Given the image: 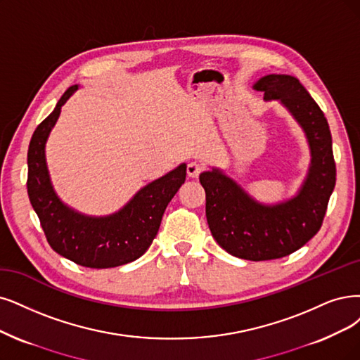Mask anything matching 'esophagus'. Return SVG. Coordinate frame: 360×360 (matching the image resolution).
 Instances as JSON below:
<instances>
[{
	"mask_svg": "<svg viewBox=\"0 0 360 360\" xmlns=\"http://www.w3.org/2000/svg\"><path fill=\"white\" fill-rule=\"evenodd\" d=\"M202 170H203L202 165L197 163V162H191V163H188V166H187V173H188L190 178H197L198 175H200Z\"/></svg>",
	"mask_w": 360,
	"mask_h": 360,
	"instance_id": "obj_1",
	"label": "esophagus"
}]
</instances>
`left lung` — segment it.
<instances>
[{
    "label": "left lung",
    "instance_id": "left-lung-1",
    "mask_svg": "<svg viewBox=\"0 0 360 360\" xmlns=\"http://www.w3.org/2000/svg\"><path fill=\"white\" fill-rule=\"evenodd\" d=\"M264 101H277L302 129L310 166L300 190L286 200L267 205L252 197L219 167L200 173L206 191V218L217 243L230 255L269 261L298 250L321 230L335 187V162L326 117L300 79L269 74L252 86Z\"/></svg>",
    "mask_w": 360,
    "mask_h": 360
}]
</instances>
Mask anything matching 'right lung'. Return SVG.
I'll return each mask as SVG.
<instances>
[{
  "label": "right lung",
  "instance_id": "obj_1",
  "mask_svg": "<svg viewBox=\"0 0 360 360\" xmlns=\"http://www.w3.org/2000/svg\"><path fill=\"white\" fill-rule=\"evenodd\" d=\"M78 84L66 90L53 112L39 124L28 150V195L51 249L89 269H111L142 257L157 236L169 202L185 182L187 165L181 163L162 178L142 187L114 214L86 215L60 200L53 188L46 160L51 129Z\"/></svg>",
  "mask_w": 360,
  "mask_h": 360
}]
</instances>
